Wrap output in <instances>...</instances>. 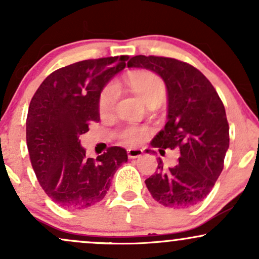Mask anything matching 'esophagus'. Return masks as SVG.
Returning a JSON list of instances; mask_svg holds the SVG:
<instances>
[{
    "label": "esophagus",
    "instance_id": "34e87169",
    "mask_svg": "<svg viewBox=\"0 0 259 259\" xmlns=\"http://www.w3.org/2000/svg\"><path fill=\"white\" fill-rule=\"evenodd\" d=\"M142 153H144V151L140 150V148H129L127 150V157L129 158H139V157L142 156Z\"/></svg>",
    "mask_w": 259,
    "mask_h": 259
}]
</instances>
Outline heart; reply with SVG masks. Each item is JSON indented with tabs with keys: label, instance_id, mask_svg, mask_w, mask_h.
<instances>
[{
	"label": "heart",
	"instance_id": "heart-1",
	"mask_svg": "<svg viewBox=\"0 0 259 259\" xmlns=\"http://www.w3.org/2000/svg\"><path fill=\"white\" fill-rule=\"evenodd\" d=\"M127 85L136 95L144 101L157 99L163 100L165 96V85L163 80L152 73H133L127 76ZM118 89L114 84L107 85L100 95L99 108L101 114H108L114 109L117 103ZM148 132L145 127L129 125L120 132V139L127 146H139L147 139Z\"/></svg>",
	"mask_w": 259,
	"mask_h": 259
}]
</instances>
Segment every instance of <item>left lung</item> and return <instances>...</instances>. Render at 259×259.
Wrapping results in <instances>:
<instances>
[{
	"instance_id": "left-lung-1",
	"label": "left lung",
	"mask_w": 259,
	"mask_h": 259,
	"mask_svg": "<svg viewBox=\"0 0 259 259\" xmlns=\"http://www.w3.org/2000/svg\"><path fill=\"white\" fill-rule=\"evenodd\" d=\"M127 68H144L160 76L168 94V121L153 147L179 148V162L145 180L158 203L174 209L194 207L207 197L224 167L229 148L225 108L209 80L192 65L174 58L135 56Z\"/></svg>"
}]
</instances>
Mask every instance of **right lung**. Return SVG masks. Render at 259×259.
<instances>
[{
	"instance_id": "right-lung-1",
	"label": "right lung",
	"mask_w": 259,
	"mask_h": 259,
	"mask_svg": "<svg viewBox=\"0 0 259 259\" xmlns=\"http://www.w3.org/2000/svg\"><path fill=\"white\" fill-rule=\"evenodd\" d=\"M127 56L88 59L57 69L35 92L26 118V145L44 191L58 206L85 209L105 197L113 175L127 162L124 148L88 158L79 136L100 120L103 88L125 68Z\"/></svg>"
}]
</instances>
